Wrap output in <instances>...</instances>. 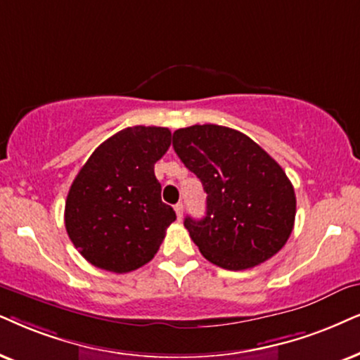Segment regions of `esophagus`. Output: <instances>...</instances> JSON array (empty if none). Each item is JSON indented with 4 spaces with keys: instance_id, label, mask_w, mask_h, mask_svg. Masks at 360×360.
I'll return each instance as SVG.
<instances>
[{
    "instance_id": "1",
    "label": "esophagus",
    "mask_w": 360,
    "mask_h": 360,
    "mask_svg": "<svg viewBox=\"0 0 360 360\" xmlns=\"http://www.w3.org/2000/svg\"><path fill=\"white\" fill-rule=\"evenodd\" d=\"M174 211H176V216H177V219H183V211H184V206H183V202H177L176 206H174Z\"/></svg>"
}]
</instances>
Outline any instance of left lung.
I'll return each mask as SVG.
<instances>
[{
    "label": "left lung",
    "mask_w": 360,
    "mask_h": 360,
    "mask_svg": "<svg viewBox=\"0 0 360 360\" xmlns=\"http://www.w3.org/2000/svg\"><path fill=\"white\" fill-rule=\"evenodd\" d=\"M172 148L207 194L206 216H188L184 226L209 262L243 271L284 248L295 219L294 188L257 143L231 127L194 124L174 131Z\"/></svg>",
    "instance_id": "8db88e82"
}]
</instances>
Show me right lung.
Segmentation results:
<instances>
[{
    "label": "right lung",
    "instance_id": "add662e5",
    "mask_svg": "<svg viewBox=\"0 0 360 360\" xmlns=\"http://www.w3.org/2000/svg\"><path fill=\"white\" fill-rule=\"evenodd\" d=\"M171 146L167 127H126L91 154L66 198L71 243L99 269L124 274L158 252L176 212L161 201L154 165Z\"/></svg>",
    "mask_w": 360,
    "mask_h": 360
}]
</instances>
